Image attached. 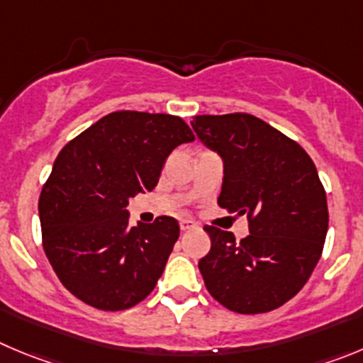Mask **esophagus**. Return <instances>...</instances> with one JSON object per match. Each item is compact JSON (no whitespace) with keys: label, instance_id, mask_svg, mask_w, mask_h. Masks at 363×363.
Returning a JSON list of instances; mask_svg holds the SVG:
<instances>
[{"label":"esophagus","instance_id":"34e87169","mask_svg":"<svg viewBox=\"0 0 363 363\" xmlns=\"http://www.w3.org/2000/svg\"><path fill=\"white\" fill-rule=\"evenodd\" d=\"M179 225H181V231H191V229L197 228V223L193 222V220H188V218L181 220V223H179Z\"/></svg>","mask_w":363,"mask_h":363}]
</instances>
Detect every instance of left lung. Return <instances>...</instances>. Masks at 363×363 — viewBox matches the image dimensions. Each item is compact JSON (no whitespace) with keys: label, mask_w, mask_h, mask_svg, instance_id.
Instances as JSON below:
<instances>
[{"label":"left lung","mask_w":363,"mask_h":363,"mask_svg":"<svg viewBox=\"0 0 363 363\" xmlns=\"http://www.w3.org/2000/svg\"><path fill=\"white\" fill-rule=\"evenodd\" d=\"M199 140L223 162L220 208L249 218L247 238L206 225L211 250L199 262L208 292L236 313H265L292 299L323 254L326 191L310 155L245 113L195 116Z\"/></svg>","instance_id":"obj_1"}]
</instances>
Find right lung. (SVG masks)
<instances>
[{"mask_svg": "<svg viewBox=\"0 0 363 363\" xmlns=\"http://www.w3.org/2000/svg\"><path fill=\"white\" fill-rule=\"evenodd\" d=\"M195 140L179 116L111 113L66 145L39 199L43 247L60 283L89 306L141 303L162 276L179 222L128 225V199L157 186L166 157Z\"/></svg>", "mask_w": 363, "mask_h": 363, "instance_id": "right-lung-1", "label": "right lung"}]
</instances>
